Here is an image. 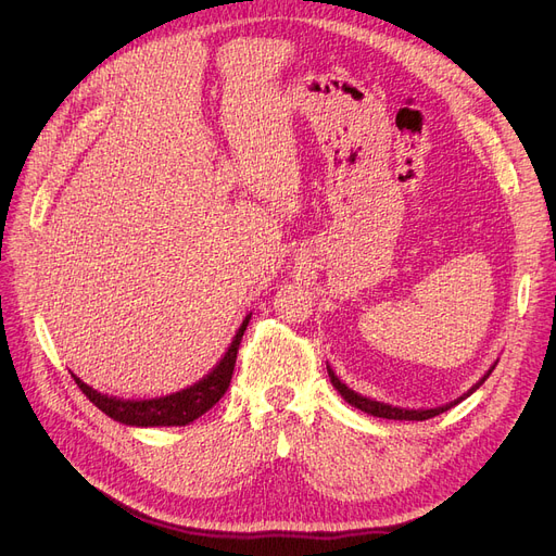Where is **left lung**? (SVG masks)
<instances>
[{"instance_id": "1", "label": "left lung", "mask_w": 556, "mask_h": 556, "mask_svg": "<svg viewBox=\"0 0 556 556\" xmlns=\"http://www.w3.org/2000/svg\"><path fill=\"white\" fill-rule=\"evenodd\" d=\"M495 365H498V361H495L491 367H489V371L480 378V381L469 390V392H464L459 399H455V401H451V403H446V405H440V407H419V410H410V407H396V405H390V403H381V401H374V399H367V396H363V394H358V392H354L352 388H346L340 378L336 376V371L327 365V371H329V378H331V383H333V388L340 392V396L349 403V405H354V407H358V410H363V413H367V415H374V417H383V419H399V421H426V419H430V417H437V415H442V413H446V410H451L453 405H457L459 401H464L466 396H471L484 381L489 378V374L495 369Z\"/></svg>"}]
</instances>
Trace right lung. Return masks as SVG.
<instances>
[{
  "mask_svg": "<svg viewBox=\"0 0 556 556\" xmlns=\"http://www.w3.org/2000/svg\"><path fill=\"white\" fill-rule=\"evenodd\" d=\"M250 317H252V313L243 319V325L239 327L237 336L231 338V344L227 346V352L218 361V365L207 376H202L198 383L189 386L187 390L175 392V394H166V396H157V399H143V401L116 399V396L97 392L94 388L83 383L78 376H74V374L72 376H74L76 386L83 390V394L90 399L101 413H105L114 421L126 424V426H141V428L187 426L207 413L210 407H214L220 401V396L227 392L231 374H233V365H237L239 344L248 329Z\"/></svg>",
  "mask_w": 556,
  "mask_h": 556,
  "instance_id": "add662e5",
  "label": "right lung"
}]
</instances>
